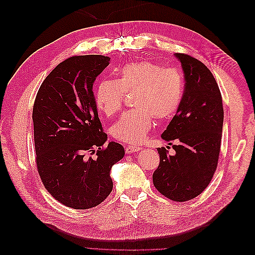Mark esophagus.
Segmentation results:
<instances>
[{
    "label": "esophagus",
    "mask_w": 255,
    "mask_h": 255,
    "mask_svg": "<svg viewBox=\"0 0 255 255\" xmlns=\"http://www.w3.org/2000/svg\"><path fill=\"white\" fill-rule=\"evenodd\" d=\"M140 149H141L140 146H137V145H128L127 148H126V152H127L128 154H129V153H135V152L139 151Z\"/></svg>",
    "instance_id": "1"
}]
</instances>
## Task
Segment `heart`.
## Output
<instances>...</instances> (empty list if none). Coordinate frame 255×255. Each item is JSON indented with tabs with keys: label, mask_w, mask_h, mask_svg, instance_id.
<instances>
[{
	"label": "heart",
	"mask_w": 255,
	"mask_h": 255,
	"mask_svg": "<svg viewBox=\"0 0 255 255\" xmlns=\"http://www.w3.org/2000/svg\"><path fill=\"white\" fill-rule=\"evenodd\" d=\"M184 88V76L177 69L137 60L123 66L114 81L100 82L95 89V102L99 111L111 117L121 110L125 96L133 95V110L120 116L111 134L116 140L137 143L148 134L153 120L166 122L176 114Z\"/></svg>",
	"instance_id": "b5f03b06"
}]
</instances>
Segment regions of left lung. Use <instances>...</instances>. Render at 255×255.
<instances>
[{"mask_svg":"<svg viewBox=\"0 0 255 255\" xmlns=\"http://www.w3.org/2000/svg\"><path fill=\"white\" fill-rule=\"evenodd\" d=\"M175 56L184 70L185 89L179 110L161 137L179 143L172 145L174 155L164 146L157 148L159 165L152 177L161 195L185 202L201 194L217 169L223 106L218 84L202 61L184 53Z\"/></svg>","mask_w":255,"mask_h":255,"instance_id":"obj_1","label":"left lung"}]
</instances>
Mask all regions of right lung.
Masks as SVG:
<instances>
[{"instance_id": "add662e5", "label": "right lung", "mask_w": 255, "mask_h": 255, "mask_svg": "<svg viewBox=\"0 0 255 255\" xmlns=\"http://www.w3.org/2000/svg\"><path fill=\"white\" fill-rule=\"evenodd\" d=\"M110 60L67 58L42 82L33 106L38 173L49 194L74 210L95 207L109 197L112 166L125 156L120 143L104 145L107 135L92 91Z\"/></svg>"}]
</instances>
